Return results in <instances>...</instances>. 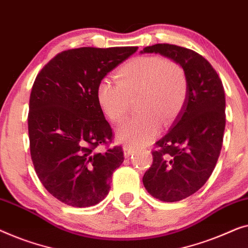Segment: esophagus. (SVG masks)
<instances>
[{
    "label": "esophagus",
    "instance_id": "esophagus-1",
    "mask_svg": "<svg viewBox=\"0 0 248 248\" xmlns=\"http://www.w3.org/2000/svg\"><path fill=\"white\" fill-rule=\"evenodd\" d=\"M132 153H134V148L130 147V146H128V145L124 146V155L125 158H128L129 156L132 154Z\"/></svg>",
    "mask_w": 248,
    "mask_h": 248
}]
</instances>
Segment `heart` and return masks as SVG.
Masks as SVG:
<instances>
[{
	"instance_id": "1",
	"label": "heart",
	"mask_w": 248,
	"mask_h": 248,
	"mask_svg": "<svg viewBox=\"0 0 248 248\" xmlns=\"http://www.w3.org/2000/svg\"><path fill=\"white\" fill-rule=\"evenodd\" d=\"M117 83L103 78L95 90L96 102L110 123L124 119L129 100L136 99L132 119L117 130L120 141L145 145L154 138L162 124L167 127L179 117L187 97V79L175 62L160 56H139L124 62L116 73Z\"/></svg>"
}]
</instances>
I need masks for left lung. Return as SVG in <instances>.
<instances>
[{"label": "left lung", "mask_w": 248, "mask_h": 248, "mask_svg": "<svg viewBox=\"0 0 248 248\" xmlns=\"http://www.w3.org/2000/svg\"><path fill=\"white\" fill-rule=\"evenodd\" d=\"M172 59L183 68L187 97L170 130L156 142L153 164L142 183L153 197L165 202L183 200L201 189L220 155L226 125L221 79L210 62L187 48L156 44L140 51Z\"/></svg>", "instance_id": "left-lung-1"}]
</instances>
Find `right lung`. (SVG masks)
I'll list each match as a JSON object with an SVG mask.
<instances>
[{"mask_svg": "<svg viewBox=\"0 0 248 248\" xmlns=\"http://www.w3.org/2000/svg\"><path fill=\"white\" fill-rule=\"evenodd\" d=\"M138 47H82L62 51L34 79L29 101L30 154L40 182L72 207H91L110 191L124 162L120 146L104 153L112 129L96 102L101 79Z\"/></svg>", "mask_w": 248, "mask_h": 248, "instance_id": "right-lung-1", "label": "right lung"}]
</instances>
